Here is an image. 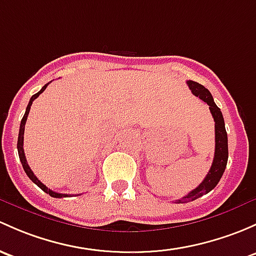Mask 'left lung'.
Returning a JSON list of instances; mask_svg holds the SVG:
<instances>
[{
  "label": "left lung",
  "instance_id": "obj_1",
  "mask_svg": "<svg viewBox=\"0 0 256 256\" xmlns=\"http://www.w3.org/2000/svg\"><path fill=\"white\" fill-rule=\"evenodd\" d=\"M186 83L190 90H192V93L194 96H198L210 108V112H211L214 120V142H216V144H214V162H212L211 168H210L205 179L202 180V182L196 189H194L192 192H190L186 196L182 198L180 200H176V204L190 202V201L201 198L202 195L211 192L214 188H216V185L218 184L223 173H224V169L228 160V138L222 112L216 106V103L214 102V96H212V94L210 93V90L207 88L204 87L200 83L194 82V80H188Z\"/></svg>",
  "mask_w": 256,
  "mask_h": 256
}]
</instances>
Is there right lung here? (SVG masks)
<instances>
[{
  "label": "right lung",
  "mask_w": 256,
  "mask_h": 256,
  "mask_svg": "<svg viewBox=\"0 0 256 256\" xmlns=\"http://www.w3.org/2000/svg\"><path fill=\"white\" fill-rule=\"evenodd\" d=\"M49 84H50V82H49V83H46V84H45L44 87H42V90H39V92L34 94V96H32V98H30V100H29V103H28V106H26V114H24L23 119H22V121H20V135H18V144H17V148H18V154H20V162H22V166H23V169H24V172H26V176H29V179H30L32 182H34V184H36L38 186H39L40 189L42 190V192H46V194H49V195H50V196H52V198H67V196H71V195H67V194H58V192H52V190L48 189V188H46V185H44V184H42V182H40V180L38 179V178H36V176H34V173H33V172H32L30 166H28V163H26V154H24V150H23V140H24V126H26V118H28V114H29V110H30V106H32V104H33L34 99H36L38 96H39V94H42V92H44V90H46V87H48V86H49Z\"/></svg>",
  "instance_id": "obj_1"
}]
</instances>
